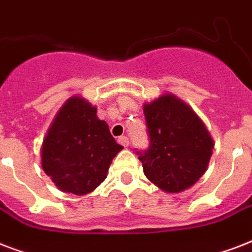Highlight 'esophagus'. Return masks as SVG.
Returning <instances> with one entry per match:
<instances>
[{
    "mask_svg": "<svg viewBox=\"0 0 252 252\" xmlns=\"http://www.w3.org/2000/svg\"><path fill=\"white\" fill-rule=\"evenodd\" d=\"M118 142L120 144V145L124 146V148H126V146L129 145V140H128L126 136H120V137L118 138Z\"/></svg>",
    "mask_w": 252,
    "mask_h": 252,
    "instance_id": "34e87169",
    "label": "esophagus"
}]
</instances>
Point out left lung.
Masks as SVG:
<instances>
[{
  "instance_id": "1",
  "label": "left lung",
  "mask_w": 252,
  "mask_h": 252,
  "mask_svg": "<svg viewBox=\"0 0 252 252\" xmlns=\"http://www.w3.org/2000/svg\"><path fill=\"white\" fill-rule=\"evenodd\" d=\"M150 146L138 159L148 179L170 193L192 187L207 171L215 142L203 120L171 93L144 104Z\"/></svg>"
}]
</instances>
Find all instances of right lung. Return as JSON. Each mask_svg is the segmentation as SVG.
Here are the masks:
<instances>
[{
    "label": "right lung",
    "instance_id": "add662e5",
    "mask_svg": "<svg viewBox=\"0 0 252 252\" xmlns=\"http://www.w3.org/2000/svg\"><path fill=\"white\" fill-rule=\"evenodd\" d=\"M123 149L96 107L73 95L53 119L41 145V167L63 192L90 193L107 178L115 156Z\"/></svg>",
    "mask_w": 252,
    "mask_h": 252
}]
</instances>
